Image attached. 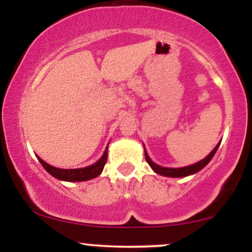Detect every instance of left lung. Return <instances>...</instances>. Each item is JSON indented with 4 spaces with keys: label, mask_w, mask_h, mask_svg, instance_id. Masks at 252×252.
<instances>
[{
    "label": "left lung",
    "mask_w": 252,
    "mask_h": 252,
    "mask_svg": "<svg viewBox=\"0 0 252 252\" xmlns=\"http://www.w3.org/2000/svg\"><path fill=\"white\" fill-rule=\"evenodd\" d=\"M219 144H220V142L217 144V146L215 147V149H213L212 152H211L210 154L204 158V160L199 161V162H196V163L190 164V166L181 167V168H167V167H161V166H158V164L154 163L152 160H150L148 154H147L146 148H144V155H146L147 162H148L149 166L152 167V169L154 170L155 173H158V174L163 175V176H170V178H184V176L195 174L196 172H199V170H201L202 168H204V167L206 166V164L209 163L211 160H212V158L216 154L217 149H218Z\"/></svg>",
    "instance_id": "left-lung-1"
}]
</instances>
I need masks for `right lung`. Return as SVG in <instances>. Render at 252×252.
<instances>
[{
  "label": "right lung",
  "mask_w": 252,
  "mask_h": 252,
  "mask_svg": "<svg viewBox=\"0 0 252 252\" xmlns=\"http://www.w3.org/2000/svg\"><path fill=\"white\" fill-rule=\"evenodd\" d=\"M106 158H108V147H106L105 152H104L102 158H100L96 163L91 164V166L84 167V168H76V169H62V168H56V167L46 163L45 161L41 160V158L37 156V160H39L40 163L42 164L43 168L47 170L52 176L59 179V180L70 181V182L86 181V180H91V179L94 178H97V176L103 172L104 166H105L106 163Z\"/></svg>",
  "instance_id": "right-lung-1"
}]
</instances>
